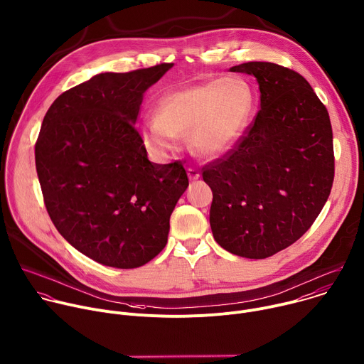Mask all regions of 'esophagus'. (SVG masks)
Returning a JSON list of instances; mask_svg holds the SVG:
<instances>
[{
	"label": "esophagus",
	"mask_w": 364,
	"mask_h": 364,
	"mask_svg": "<svg viewBox=\"0 0 364 364\" xmlns=\"http://www.w3.org/2000/svg\"><path fill=\"white\" fill-rule=\"evenodd\" d=\"M188 176L191 181H198L199 179V172L195 168H188Z\"/></svg>",
	"instance_id": "1"
}]
</instances>
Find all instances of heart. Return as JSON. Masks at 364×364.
Wrapping results in <instances>:
<instances>
[{
	"mask_svg": "<svg viewBox=\"0 0 364 364\" xmlns=\"http://www.w3.org/2000/svg\"><path fill=\"white\" fill-rule=\"evenodd\" d=\"M254 106L250 85L240 77L212 79L165 93L156 103V117L140 126L143 143L156 154L176 148V137L188 136L200 156L227 154L242 134Z\"/></svg>",
	"mask_w": 364,
	"mask_h": 364,
	"instance_id": "heart-1",
	"label": "heart"
}]
</instances>
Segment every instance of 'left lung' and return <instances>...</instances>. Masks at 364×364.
I'll list each match as a JSON object with an SVG mask.
<instances>
[{
	"label": "left lung",
	"mask_w": 364,
	"mask_h": 364,
	"mask_svg": "<svg viewBox=\"0 0 364 364\" xmlns=\"http://www.w3.org/2000/svg\"><path fill=\"white\" fill-rule=\"evenodd\" d=\"M254 76L259 112L234 149L206 165L209 223L231 254L261 259L294 244L316 221L334 179L326 106L297 71L268 61L230 68Z\"/></svg>",
	"instance_id": "obj_1"
}]
</instances>
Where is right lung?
<instances>
[{
	"label": "right lung",
	"mask_w": 364,
	"mask_h": 364,
	"mask_svg": "<svg viewBox=\"0 0 364 364\" xmlns=\"http://www.w3.org/2000/svg\"><path fill=\"white\" fill-rule=\"evenodd\" d=\"M172 63L100 73L60 95L36 143V169L63 238L107 267L137 268L166 245L189 181L181 161L148 159L134 123L143 93Z\"/></svg>",
	"instance_id": "1"
}]
</instances>
